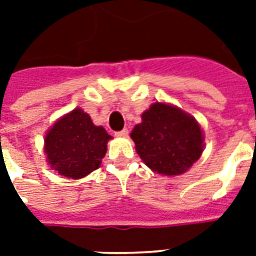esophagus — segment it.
I'll list each match as a JSON object with an SVG mask.
<instances>
[{"instance_id": "obj_1", "label": "esophagus", "mask_w": 256, "mask_h": 256, "mask_svg": "<svg viewBox=\"0 0 256 256\" xmlns=\"http://www.w3.org/2000/svg\"><path fill=\"white\" fill-rule=\"evenodd\" d=\"M128 128H124V130H120V132H116V136H128Z\"/></svg>"}]
</instances>
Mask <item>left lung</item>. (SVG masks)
Wrapping results in <instances>:
<instances>
[{"instance_id":"8db88e82","label":"left lung","mask_w":256,"mask_h":256,"mask_svg":"<svg viewBox=\"0 0 256 256\" xmlns=\"http://www.w3.org/2000/svg\"><path fill=\"white\" fill-rule=\"evenodd\" d=\"M132 138L138 156L158 174H183L203 152L198 122L180 108L160 102L142 114Z\"/></svg>"}]
</instances>
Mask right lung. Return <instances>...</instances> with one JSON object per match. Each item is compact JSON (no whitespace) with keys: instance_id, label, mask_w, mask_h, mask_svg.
<instances>
[{"instance_id":"right-lung-1","label":"right lung","mask_w":256,"mask_h":256,"mask_svg":"<svg viewBox=\"0 0 256 256\" xmlns=\"http://www.w3.org/2000/svg\"><path fill=\"white\" fill-rule=\"evenodd\" d=\"M112 140L102 126H96L82 108H76L50 128L45 152L58 174L80 179L96 170Z\"/></svg>"}]
</instances>
